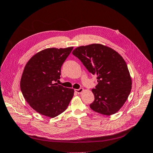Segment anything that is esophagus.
<instances>
[{
	"mask_svg": "<svg viewBox=\"0 0 153 153\" xmlns=\"http://www.w3.org/2000/svg\"><path fill=\"white\" fill-rule=\"evenodd\" d=\"M83 91H84V89H83V88H80V89H75V92L77 93H78V94H81V93H82Z\"/></svg>",
	"mask_w": 153,
	"mask_h": 153,
	"instance_id": "obj_1",
	"label": "esophagus"
}]
</instances>
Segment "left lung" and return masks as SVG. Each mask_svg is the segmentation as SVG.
Here are the masks:
<instances>
[{
  "instance_id": "1",
  "label": "left lung",
  "mask_w": 153,
  "mask_h": 153,
  "mask_svg": "<svg viewBox=\"0 0 153 153\" xmlns=\"http://www.w3.org/2000/svg\"><path fill=\"white\" fill-rule=\"evenodd\" d=\"M72 54L90 73L97 76L98 83L91 90L94 100L90 108L105 115L115 114L126 103L132 89L126 61L114 49L99 43L77 47Z\"/></svg>"
}]
</instances>
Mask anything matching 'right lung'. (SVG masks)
<instances>
[{"mask_svg": "<svg viewBox=\"0 0 153 153\" xmlns=\"http://www.w3.org/2000/svg\"><path fill=\"white\" fill-rule=\"evenodd\" d=\"M73 48H46L34 55L26 64L21 90L28 104L39 114L53 118L69 106L74 90L54 82L60 78L61 67Z\"/></svg>", "mask_w": 153, "mask_h": 153, "instance_id": "right-lung-1", "label": "right lung"}]
</instances>
